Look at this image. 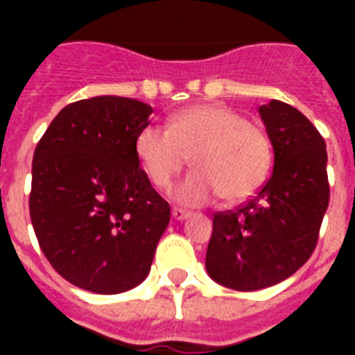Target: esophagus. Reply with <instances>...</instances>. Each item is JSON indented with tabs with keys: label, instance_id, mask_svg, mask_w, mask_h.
Returning <instances> with one entry per match:
<instances>
[{
	"label": "esophagus",
	"instance_id": "34e87169",
	"mask_svg": "<svg viewBox=\"0 0 355 355\" xmlns=\"http://www.w3.org/2000/svg\"><path fill=\"white\" fill-rule=\"evenodd\" d=\"M171 215H173V218H175V220H184V218H188V216L192 215V213H190V211H184V209L175 207L173 211H171Z\"/></svg>",
	"mask_w": 355,
	"mask_h": 355
}]
</instances>
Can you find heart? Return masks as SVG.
Returning a JSON list of instances; mask_svg holds the SVG:
<instances>
[{
  "mask_svg": "<svg viewBox=\"0 0 355 355\" xmlns=\"http://www.w3.org/2000/svg\"><path fill=\"white\" fill-rule=\"evenodd\" d=\"M140 167L157 188H169L192 159L193 173L175 188L180 205H205L220 193L224 201H243L266 182L274 148L268 132L238 112L201 104L180 112L167 127L148 125L135 139Z\"/></svg>",
  "mask_w": 355,
  "mask_h": 355,
  "instance_id": "heart-1",
  "label": "heart"
}]
</instances>
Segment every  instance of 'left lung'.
Instances as JSON below:
<instances>
[{
	"instance_id": "left-lung-1",
	"label": "left lung",
	"mask_w": 355,
	"mask_h": 355,
	"mask_svg": "<svg viewBox=\"0 0 355 355\" xmlns=\"http://www.w3.org/2000/svg\"><path fill=\"white\" fill-rule=\"evenodd\" d=\"M274 148V171L253 200L213 216L205 268L224 287L259 291L287 279L318 243L329 205L325 140L282 101L259 108Z\"/></svg>"
}]
</instances>
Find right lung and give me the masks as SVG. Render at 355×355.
<instances>
[{"mask_svg":"<svg viewBox=\"0 0 355 355\" xmlns=\"http://www.w3.org/2000/svg\"><path fill=\"white\" fill-rule=\"evenodd\" d=\"M152 112L112 94L72 102L35 146L32 226L51 266L76 287L116 295L150 272L171 220L135 154Z\"/></svg>","mask_w":355,"mask_h":355,"instance_id":"right-lung-1","label":"right lung"}]
</instances>
